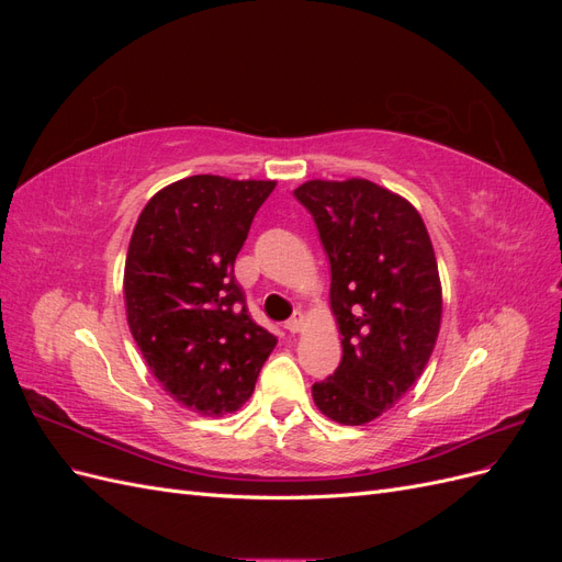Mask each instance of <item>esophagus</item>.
<instances>
[{
    "label": "esophagus",
    "instance_id": "34e87169",
    "mask_svg": "<svg viewBox=\"0 0 562 562\" xmlns=\"http://www.w3.org/2000/svg\"><path fill=\"white\" fill-rule=\"evenodd\" d=\"M302 326H304V316L297 312V314H293L291 318L285 321V326H283V328H285L288 333H300V330H302Z\"/></svg>",
    "mask_w": 562,
    "mask_h": 562
}]
</instances>
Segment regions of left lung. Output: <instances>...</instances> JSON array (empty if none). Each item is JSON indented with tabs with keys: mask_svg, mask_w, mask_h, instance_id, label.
I'll use <instances>...</instances> for the list:
<instances>
[{
	"mask_svg": "<svg viewBox=\"0 0 562 562\" xmlns=\"http://www.w3.org/2000/svg\"><path fill=\"white\" fill-rule=\"evenodd\" d=\"M295 199L330 260L342 335V361L312 396L333 422L361 427L394 407L429 363L443 312L434 246L413 203L370 180H310Z\"/></svg>",
	"mask_w": 562,
	"mask_h": 562,
	"instance_id": "8db88e82",
	"label": "left lung"
}]
</instances>
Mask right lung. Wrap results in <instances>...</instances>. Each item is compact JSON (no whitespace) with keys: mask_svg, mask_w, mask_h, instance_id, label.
Returning a JSON list of instances; mask_svg holds the SVG:
<instances>
[{"mask_svg":"<svg viewBox=\"0 0 562 562\" xmlns=\"http://www.w3.org/2000/svg\"><path fill=\"white\" fill-rule=\"evenodd\" d=\"M274 187L182 178L151 196L135 223L124 267L128 328L166 394L194 413L239 411L277 347L234 281L236 255Z\"/></svg>","mask_w":562,"mask_h":562,"instance_id":"1","label":"right lung"}]
</instances>
